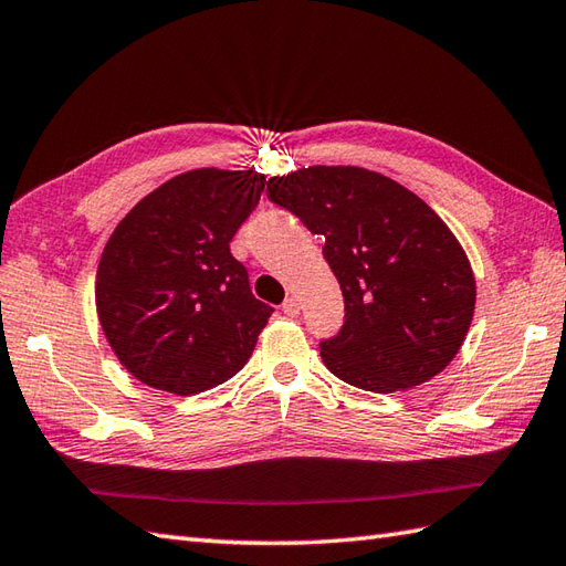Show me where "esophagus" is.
<instances>
[{"mask_svg":"<svg viewBox=\"0 0 566 566\" xmlns=\"http://www.w3.org/2000/svg\"><path fill=\"white\" fill-rule=\"evenodd\" d=\"M282 311L289 315V318H296L298 315V311H301V306H298V301L294 298V296H289L284 304H282Z\"/></svg>","mask_w":566,"mask_h":566,"instance_id":"obj_1","label":"esophagus"}]
</instances>
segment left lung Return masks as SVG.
I'll return each mask as SVG.
<instances>
[{"instance_id": "obj_1", "label": "left lung", "mask_w": 566, "mask_h": 566, "mask_svg": "<svg viewBox=\"0 0 566 566\" xmlns=\"http://www.w3.org/2000/svg\"><path fill=\"white\" fill-rule=\"evenodd\" d=\"M268 197L321 235L343 289V331L321 343L327 371L354 388L398 392L453 361L475 313V274L422 197L359 166L274 176Z\"/></svg>"}]
</instances>
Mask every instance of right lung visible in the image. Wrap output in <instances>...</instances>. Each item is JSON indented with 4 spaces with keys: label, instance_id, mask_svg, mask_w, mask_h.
<instances>
[{
    "label": "right lung",
    "instance_id": "1",
    "mask_svg": "<svg viewBox=\"0 0 566 566\" xmlns=\"http://www.w3.org/2000/svg\"><path fill=\"white\" fill-rule=\"evenodd\" d=\"M262 188L253 168L186 170L142 197L105 243L96 313L144 386L197 396L251 359L272 306L253 296L229 243Z\"/></svg>",
    "mask_w": 566,
    "mask_h": 566
}]
</instances>
